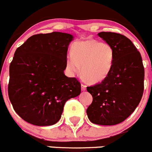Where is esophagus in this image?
<instances>
[{
  "mask_svg": "<svg viewBox=\"0 0 152 152\" xmlns=\"http://www.w3.org/2000/svg\"><path fill=\"white\" fill-rule=\"evenodd\" d=\"M86 89H87V86H86L84 84H81V90L84 91L86 90Z\"/></svg>",
  "mask_w": 152,
  "mask_h": 152,
  "instance_id": "1",
  "label": "esophagus"
}]
</instances>
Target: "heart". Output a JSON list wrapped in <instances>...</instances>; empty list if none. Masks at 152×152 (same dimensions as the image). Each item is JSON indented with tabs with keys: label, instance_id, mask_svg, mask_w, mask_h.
<instances>
[{
	"label": "heart",
	"instance_id": "obj_1",
	"mask_svg": "<svg viewBox=\"0 0 152 152\" xmlns=\"http://www.w3.org/2000/svg\"><path fill=\"white\" fill-rule=\"evenodd\" d=\"M114 60L113 47L107 43L94 39L79 41L72 47V55L67 57V68L77 73L81 66V75L86 81L97 83L111 73Z\"/></svg>",
	"mask_w": 152,
	"mask_h": 152
}]
</instances>
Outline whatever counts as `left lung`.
Here are the masks:
<instances>
[{
	"instance_id": "obj_1",
	"label": "left lung",
	"mask_w": 152,
	"mask_h": 152,
	"mask_svg": "<svg viewBox=\"0 0 152 152\" xmlns=\"http://www.w3.org/2000/svg\"><path fill=\"white\" fill-rule=\"evenodd\" d=\"M97 35L113 47L114 60L104 80L87 87L93 98L87 114L94 124L114 125L125 120L139 104L144 89V68L140 52L128 38L111 32Z\"/></svg>"
}]
</instances>
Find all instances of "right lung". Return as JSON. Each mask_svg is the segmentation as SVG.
I'll return each mask as SVG.
<instances>
[{
	"label": "right lung",
	"mask_w": 152,
	"mask_h": 152,
	"mask_svg": "<svg viewBox=\"0 0 152 152\" xmlns=\"http://www.w3.org/2000/svg\"><path fill=\"white\" fill-rule=\"evenodd\" d=\"M73 38L60 32L40 33L16 50L9 66L8 94L14 110L27 122L56 124L67 100L80 95V82L64 74Z\"/></svg>",
	"instance_id": "right-lung-1"
}]
</instances>
